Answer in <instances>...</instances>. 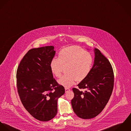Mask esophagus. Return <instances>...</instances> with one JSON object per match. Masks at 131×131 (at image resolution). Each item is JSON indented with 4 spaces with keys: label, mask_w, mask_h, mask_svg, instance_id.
<instances>
[{
    "label": "esophagus",
    "mask_w": 131,
    "mask_h": 131,
    "mask_svg": "<svg viewBox=\"0 0 131 131\" xmlns=\"http://www.w3.org/2000/svg\"><path fill=\"white\" fill-rule=\"evenodd\" d=\"M65 92H67V91H68L69 90H70V88H66V87L65 88Z\"/></svg>",
    "instance_id": "obj_1"
}]
</instances>
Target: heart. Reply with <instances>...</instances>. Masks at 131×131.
<instances>
[{"label":"heart","mask_w":131,"mask_h":131,"mask_svg":"<svg viewBox=\"0 0 131 131\" xmlns=\"http://www.w3.org/2000/svg\"><path fill=\"white\" fill-rule=\"evenodd\" d=\"M93 64L92 56L81 48L71 46L62 49L58 58H53L50 63L52 73L59 77L66 68V74L62 76L58 83L66 87H70L75 82L83 81L90 72Z\"/></svg>","instance_id":"b5f03b06"}]
</instances>
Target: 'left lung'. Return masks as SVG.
<instances>
[{
	"mask_svg": "<svg viewBox=\"0 0 131 131\" xmlns=\"http://www.w3.org/2000/svg\"><path fill=\"white\" fill-rule=\"evenodd\" d=\"M93 66L88 76L78 84L80 89L73 88L74 96L71 104L76 115L90 119L99 115L108 102L114 84L111 64L97 49H94Z\"/></svg>",
	"mask_w": 131,
	"mask_h": 131,
	"instance_id": "8db88e82",
	"label": "left lung"
}]
</instances>
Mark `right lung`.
Masks as SVG:
<instances>
[{
  "label": "right lung",
  "instance_id": "add662e5",
  "mask_svg": "<svg viewBox=\"0 0 131 131\" xmlns=\"http://www.w3.org/2000/svg\"><path fill=\"white\" fill-rule=\"evenodd\" d=\"M54 47L29 50L16 71V86L26 110L36 119L47 122L57 113V101L65 88L53 78L50 63L55 54Z\"/></svg>",
  "mask_w": 131,
  "mask_h": 131
}]
</instances>
